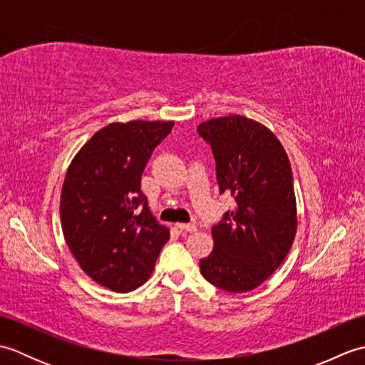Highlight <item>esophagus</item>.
I'll return each mask as SVG.
<instances>
[{"label":"esophagus","instance_id":"esophagus-1","mask_svg":"<svg viewBox=\"0 0 365 365\" xmlns=\"http://www.w3.org/2000/svg\"><path fill=\"white\" fill-rule=\"evenodd\" d=\"M175 227L180 232H196V224H183V222H177Z\"/></svg>","mask_w":365,"mask_h":365}]
</instances>
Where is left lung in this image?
<instances>
[{
	"label": "left lung",
	"mask_w": 365,
	"mask_h": 365,
	"mask_svg": "<svg viewBox=\"0 0 365 365\" xmlns=\"http://www.w3.org/2000/svg\"><path fill=\"white\" fill-rule=\"evenodd\" d=\"M197 131L210 143L220 192L235 199L212 227L215 246L200 273L221 290H254L281 267L297 234L289 157L273 131L240 114L202 122Z\"/></svg>",
	"instance_id": "8db88e82"
}]
</instances>
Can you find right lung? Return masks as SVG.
I'll use <instances>...</instances> for the list:
<instances>
[{
    "label": "right lung",
    "mask_w": 365,
    "mask_h": 365,
    "mask_svg": "<svg viewBox=\"0 0 365 365\" xmlns=\"http://www.w3.org/2000/svg\"><path fill=\"white\" fill-rule=\"evenodd\" d=\"M173 120L113 122L75 155L61 191L66 243L92 281L127 293L150 277L169 229L150 213L141 175Z\"/></svg>",
    "instance_id": "obj_1"
}]
</instances>
